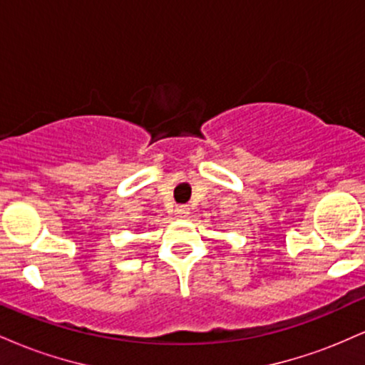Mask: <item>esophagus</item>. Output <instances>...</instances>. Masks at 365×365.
Listing matches in <instances>:
<instances>
[{
	"mask_svg": "<svg viewBox=\"0 0 365 365\" xmlns=\"http://www.w3.org/2000/svg\"><path fill=\"white\" fill-rule=\"evenodd\" d=\"M175 212H177V216H180V217L187 216L188 215V206H177Z\"/></svg>",
	"mask_w": 365,
	"mask_h": 365,
	"instance_id": "34e87169",
	"label": "esophagus"
}]
</instances>
